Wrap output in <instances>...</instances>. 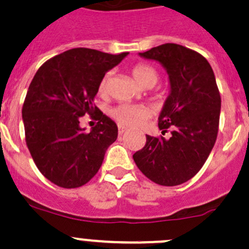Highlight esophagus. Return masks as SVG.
I'll use <instances>...</instances> for the list:
<instances>
[{
  "instance_id": "obj_1",
  "label": "esophagus",
  "mask_w": 249,
  "mask_h": 249,
  "mask_svg": "<svg viewBox=\"0 0 249 249\" xmlns=\"http://www.w3.org/2000/svg\"><path fill=\"white\" fill-rule=\"evenodd\" d=\"M127 128L125 127H124V125H121V124H119V134L121 135V134H124V132H127Z\"/></svg>"
}]
</instances>
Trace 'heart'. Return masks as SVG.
<instances>
[{
	"instance_id": "heart-1",
	"label": "heart",
	"mask_w": 249,
	"mask_h": 249,
	"mask_svg": "<svg viewBox=\"0 0 249 249\" xmlns=\"http://www.w3.org/2000/svg\"><path fill=\"white\" fill-rule=\"evenodd\" d=\"M132 73L135 81L142 87H147V86L152 87L159 80V72L156 69L146 63L135 64L132 68ZM109 77L110 73H107L100 80L99 86H98V90L100 94L107 93ZM110 115L119 124L125 125V127H139L142 122L146 121L151 116V110L145 105L120 104L111 109Z\"/></svg>"
}]
</instances>
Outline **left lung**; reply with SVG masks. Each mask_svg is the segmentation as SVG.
<instances>
[{"instance_id": "left-lung-1", "label": "left lung", "mask_w": 249, "mask_h": 249, "mask_svg": "<svg viewBox=\"0 0 249 249\" xmlns=\"http://www.w3.org/2000/svg\"><path fill=\"white\" fill-rule=\"evenodd\" d=\"M140 55L161 63L169 75L171 93L159 128L172 135H146L133 160L154 183L180 185L197 174L215 144L221 105L215 76L205 56L180 44L164 43Z\"/></svg>"}]
</instances>
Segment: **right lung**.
Here are the masks:
<instances>
[{
	"label": "right lung",
	"mask_w": 249,
	"mask_h": 249,
	"mask_svg": "<svg viewBox=\"0 0 249 249\" xmlns=\"http://www.w3.org/2000/svg\"><path fill=\"white\" fill-rule=\"evenodd\" d=\"M127 54L72 48L48 59L34 76L21 110L25 142L38 171L55 185L87 184L117 139L116 124L95 107L94 97L105 72ZM85 114L98 120L90 132L79 127Z\"/></svg>",
	"instance_id": "1"
}]
</instances>
